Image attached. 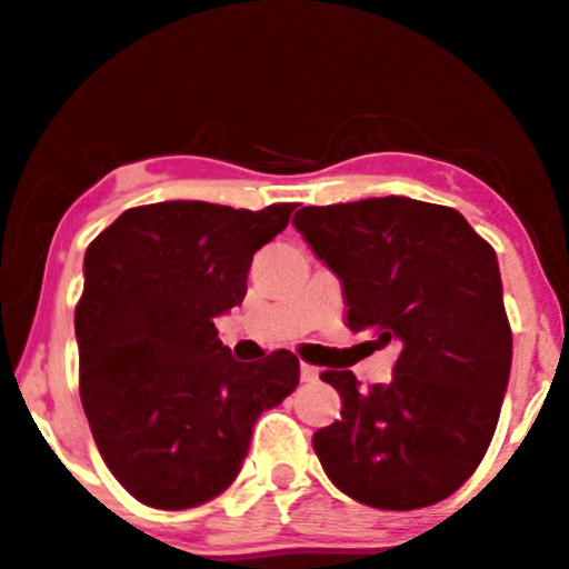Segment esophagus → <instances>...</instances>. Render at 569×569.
I'll use <instances>...</instances> for the list:
<instances>
[{
    "label": "esophagus",
    "instance_id": "obj_1",
    "mask_svg": "<svg viewBox=\"0 0 569 569\" xmlns=\"http://www.w3.org/2000/svg\"><path fill=\"white\" fill-rule=\"evenodd\" d=\"M299 373H302V381H307V385H312V381L320 379V371L315 366H310V362H302V366H299Z\"/></svg>",
    "mask_w": 569,
    "mask_h": 569
}]
</instances>
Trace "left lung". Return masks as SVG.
Wrapping results in <instances>:
<instances>
[{
    "label": "left lung",
    "instance_id": "1",
    "mask_svg": "<svg viewBox=\"0 0 569 569\" xmlns=\"http://www.w3.org/2000/svg\"><path fill=\"white\" fill-rule=\"evenodd\" d=\"M293 228L341 280L347 326L400 347L389 385L323 371L341 397L312 435L328 480L373 509L442 501L480 467L509 385L496 251L456 209L402 196L305 207Z\"/></svg>",
    "mask_w": 569,
    "mask_h": 569
}]
</instances>
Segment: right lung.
I'll return each mask as SVG.
<instances>
[{"label": "right lung", "mask_w": 569, "mask_h": 569, "mask_svg": "<svg viewBox=\"0 0 569 569\" xmlns=\"http://www.w3.org/2000/svg\"><path fill=\"white\" fill-rule=\"evenodd\" d=\"M291 211L148 203L87 246L73 318L81 406L106 467L140 503L190 509L230 488L262 410L297 389V355L241 362L214 328Z\"/></svg>", "instance_id": "add662e5"}]
</instances>
